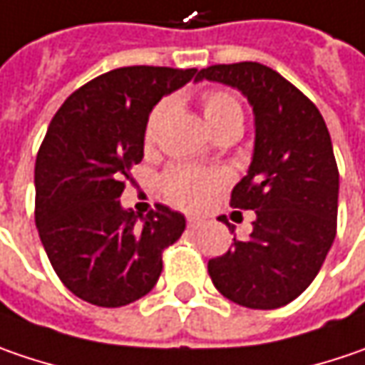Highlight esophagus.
<instances>
[{
	"instance_id": "1",
	"label": "esophagus",
	"mask_w": 365,
	"mask_h": 365,
	"mask_svg": "<svg viewBox=\"0 0 365 365\" xmlns=\"http://www.w3.org/2000/svg\"><path fill=\"white\" fill-rule=\"evenodd\" d=\"M203 224H205V220H201V217H189V222H187V226L191 230L201 228Z\"/></svg>"
}]
</instances>
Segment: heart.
Listing matches in <instances>:
<instances>
[{
    "instance_id": "heart-1",
    "label": "heart",
    "mask_w": 365,
    "mask_h": 365,
    "mask_svg": "<svg viewBox=\"0 0 365 365\" xmlns=\"http://www.w3.org/2000/svg\"><path fill=\"white\" fill-rule=\"evenodd\" d=\"M170 108H173V101L164 98L152 110L150 119L145 123V133H143L145 145L154 143ZM201 108L211 131H217L220 127L228 125L232 120H242V108L228 92H217V90L205 92L201 96ZM224 178L226 176L220 170H199V168L176 166L164 176V192L174 205L182 210H199L210 201V197L224 182Z\"/></svg>"
}]
</instances>
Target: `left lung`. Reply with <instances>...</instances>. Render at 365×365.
<instances>
[{"mask_svg":"<svg viewBox=\"0 0 365 365\" xmlns=\"http://www.w3.org/2000/svg\"><path fill=\"white\" fill-rule=\"evenodd\" d=\"M203 80L238 90L255 117L252 158L232 207L252 210L257 220L246 240L234 236V248L207 263L210 277L228 300L273 310L312 283L337 234L331 135L319 108L267 65H211L199 71Z\"/></svg>","mask_w":365,"mask_h":365,"instance_id":"1","label":"left lung"}]
</instances>
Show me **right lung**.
Instances as JSON below:
<instances>
[{"label": "right lung", "mask_w": 365, "mask_h": 365, "mask_svg": "<svg viewBox=\"0 0 365 365\" xmlns=\"http://www.w3.org/2000/svg\"><path fill=\"white\" fill-rule=\"evenodd\" d=\"M197 69L133 65L102 73L61 104L36 155V228L63 285L102 308L139 300L162 273V250L185 232L182 213L145 217L120 205L143 158L150 113Z\"/></svg>", "instance_id": "right-lung-1"}]
</instances>
